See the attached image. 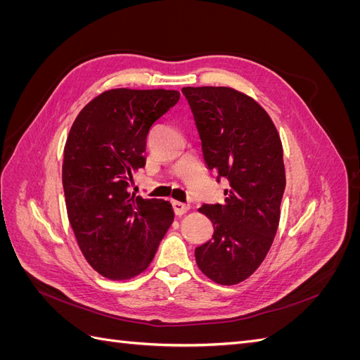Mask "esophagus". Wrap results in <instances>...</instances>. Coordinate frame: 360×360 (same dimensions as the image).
I'll return each mask as SVG.
<instances>
[{
  "mask_svg": "<svg viewBox=\"0 0 360 360\" xmlns=\"http://www.w3.org/2000/svg\"><path fill=\"white\" fill-rule=\"evenodd\" d=\"M172 209H174V213H176L177 216H183L184 213H188L191 205L188 204H183L180 201H172Z\"/></svg>",
  "mask_w": 360,
  "mask_h": 360,
  "instance_id": "34e87169",
  "label": "esophagus"
}]
</instances>
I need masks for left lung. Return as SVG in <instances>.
Returning <instances> with one entry per match:
<instances>
[{
	"label": "left lung",
	"instance_id": "left-lung-1",
	"mask_svg": "<svg viewBox=\"0 0 360 360\" xmlns=\"http://www.w3.org/2000/svg\"><path fill=\"white\" fill-rule=\"evenodd\" d=\"M202 156L217 181L226 179L224 204H204L212 240L195 249L202 274L221 285L249 278L274 243L285 189L278 130L252 97L230 86H184Z\"/></svg>",
	"mask_w": 360,
	"mask_h": 360
}]
</instances>
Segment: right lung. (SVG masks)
Instances as JSON below:
<instances>
[{"label":"right lung","instance_id":"1","mask_svg":"<svg viewBox=\"0 0 360 360\" xmlns=\"http://www.w3.org/2000/svg\"><path fill=\"white\" fill-rule=\"evenodd\" d=\"M180 99L176 90H108L76 117L63 160L69 222L89 264L112 281L148 267L174 221L169 201L135 197L148 130Z\"/></svg>","mask_w":360,"mask_h":360}]
</instances>
